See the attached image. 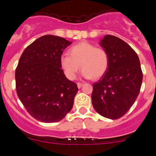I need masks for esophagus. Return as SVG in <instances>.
Returning a JSON list of instances; mask_svg holds the SVG:
<instances>
[{
    "label": "esophagus",
    "instance_id": "34e87169",
    "mask_svg": "<svg viewBox=\"0 0 156 156\" xmlns=\"http://www.w3.org/2000/svg\"><path fill=\"white\" fill-rule=\"evenodd\" d=\"M83 85V83H77V87H78V88H80Z\"/></svg>",
    "mask_w": 156,
    "mask_h": 156
}]
</instances>
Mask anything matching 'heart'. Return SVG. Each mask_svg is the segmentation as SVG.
I'll use <instances>...</instances> for the list:
<instances>
[{"mask_svg":"<svg viewBox=\"0 0 156 156\" xmlns=\"http://www.w3.org/2000/svg\"><path fill=\"white\" fill-rule=\"evenodd\" d=\"M69 55H62L60 64L69 79L73 80L80 69L85 78L98 79L106 73L109 64L108 52L102 48H96L90 43L80 42L71 47Z\"/></svg>","mask_w":156,"mask_h":156,"instance_id":"b5f03b06","label":"heart"}]
</instances>
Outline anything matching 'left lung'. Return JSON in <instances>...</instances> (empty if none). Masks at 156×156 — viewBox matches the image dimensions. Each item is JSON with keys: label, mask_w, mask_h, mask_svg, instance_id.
Wrapping results in <instances>:
<instances>
[{"label": "left lung", "mask_w": 156, "mask_h": 156, "mask_svg": "<svg viewBox=\"0 0 156 156\" xmlns=\"http://www.w3.org/2000/svg\"><path fill=\"white\" fill-rule=\"evenodd\" d=\"M100 44L108 52L109 64L101 79L94 83L92 105L101 115L116 119L125 115L137 99L142 70L137 53L120 38L106 35Z\"/></svg>", "instance_id": "1"}]
</instances>
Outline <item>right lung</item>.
Instances as JSON below:
<instances>
[{
	"label": "right lung",
	"mask_w": 156,
	"mask_h": 156,
	"mask_svg": "<svg viewBox=\"0 0 156 156\" xmlns=\"http://www.w3.org/2000/svg\"><path fill=\"white\" fill-rule=\"evenodd\" d=\"M70 41L45 35L29 45L16 69L18 97L34 119L44 122L62 120L71 111L78 91L66 77L60 58Z\"/></svg>",
	"instance_id": "1"
}]
</instances>
